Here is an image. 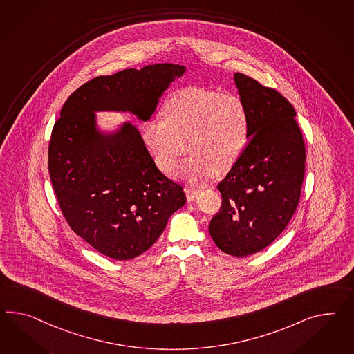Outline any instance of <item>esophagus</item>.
<instances>
[{
    "label": "esophagus",
    "instance_id": "1",
    "mask_svg": "<svg viewBox=\"0 0 354 354\" xmlns=\"http://www.w3.org/2000/svg\"><path fill=\"white\" fill-rule=\"evenodd\" d=\"M185 192H186V198H187V200L191 201V200H194L196 196H198L199 190H196V189H191V187H186V189H185Z\"/></svg>",
    "mask_w": 354,
    "mask_h": 354
}]
</instances>
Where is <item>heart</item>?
Wrapping results in <instances>:
<instances>
[{
  "instance_id": "obj_1",
  "label": "heart",
  "mask_w": 354,
  "mask_h": 354,
  "mask_svg": "<svg viewBox=\"0 0 354 354\" xmlns=\"http://www.w3.org/2000/svg\"><path fill=\"white\" fill-rule=\"evenodd\" d=\"M163 115L144 124V142L167 173L176 169L187 146L191 156L182 173L192 182L231 171L250 138L252 119L245 101L216 88L190 86L174 92Z\"/></svg>"
}]
</instances>
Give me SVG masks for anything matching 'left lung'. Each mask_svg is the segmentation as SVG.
Returning <instances> with one entry per match:
<instances>
[{"mask_svg": "<svg viewBox=\"0 0 354 354\" xmlns=\"http://www.w3.org/2000/svg\"><path fill=\"white\" fill-rule=\"evenodd\" d=\"M235 82L250 113L252 138L218 183L222 204L209 234L222 252L246 257L271 244L298 208L306 145L295 109L280 92L243 73H235Z\"/></svg>", "mask_w": 354, "mask_h": 354, "instance_id": "1", "label": "left lung"}]
</instances>
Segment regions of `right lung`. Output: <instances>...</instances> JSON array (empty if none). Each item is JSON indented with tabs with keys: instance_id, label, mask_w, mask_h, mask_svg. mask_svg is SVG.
I'll use <instances>...</instances> for the list:
<instances>
[{
	"instance_id": "right-lung-1",
	"label": "right lung",
	"mask_w": 354,
	"mask_h": 354,
	"mask_svg": "<svg viewBox=\"0 0 354 354\" xmlns=\"http://www.w3.org/2000/svg\"><path fill=\"white\" fill-rule=\"evenodd\" d=\"M185 68L154 64L86 82L66 99L48 145V173L65 221L99 253L127 261L162 235L183 207L181 185L160 172L132 124L101 136L93 111H132L147 120Z\"/></svg>"
}]
</instances>
